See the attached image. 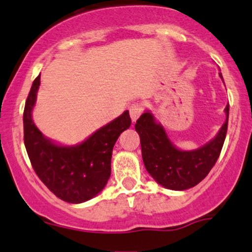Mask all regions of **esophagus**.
<instances>
[{"instance_id":"1","label":"esophagus","mask_w":252,"mask_h":252,"mask_svg":"<svg viewBox=\"0 0 252 252\" xmlns=\"http://www.w3.org/2000/svg\"><path fill=\"white\" fill-rule=\"evenodd\" d=\"M143 112H144L143 103L134 102V103H132L131 106H129V115H131L133 121L137 120L138 118L141 115V113H143Z\"/></svg>"}]
</instances>
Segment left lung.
<instances>
[{"instance_id":"left-lung-1","label":"left lung","mask_w":252,"mask_h":252,"mask_svg":"<svg viewBox=\"0 0 252 252\" xmlns=\"http://www.w3.org/2000/svg\"><path fill=\"white\" fill-rule=\"evenodd\" d=\"M220 75L223 79L221 73ZM225 113L226 120L217 137L194 151L176 149L153 115L149 112L141 114L135 129L140 137L141 155L147 172L157 183L170 190L183 191L199 184L215 166L223 149L229 121V103Z\"/></svg>"}]
</instances>
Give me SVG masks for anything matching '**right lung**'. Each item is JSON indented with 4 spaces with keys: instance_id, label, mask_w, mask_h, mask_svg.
<instances>
[{
    "instance_id": "obj_1",
    "label": "right lung",
    "mask_w": 252,
    "mask_h": 252,
    "mask_svg": "<svg viewBox=\"0 0 252 252\" xmlns=\"http://www.w3.org/2000/svg\"><path fill=\"white\" fill-rule=\"evenodd\" d=\"M40 75L32 82L23 112V140L29 160L56 197L68 203H84L107 184L112 151L120 133L131 126L129 113L124 112L78 146H58L43 137L32 119Z\"/></svg>"
}]
</instances>
